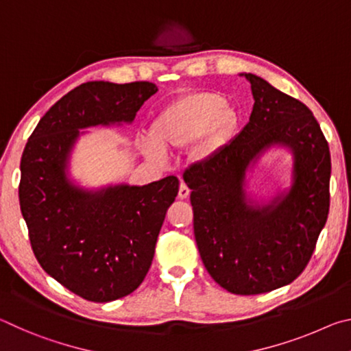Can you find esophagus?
<instances>
[{"label": "esophagus", "mask_w": 351, "mask_h": 351, "mask_svg": "<svg viewBox=\"0 0 351 351\" xmlns=\"http://www.w3.org/2000/svg\"><path fill=\"white\" fill-rule=\"evenodd\" d=\"M189 195H190V189L187 187V184L181 182L180 184V192H178V197H180L181 199H186V198H189Z\"/></svg>", "instance_id": "34e87169"}]
</instances>
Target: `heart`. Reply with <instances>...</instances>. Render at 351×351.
I'll list each match as a JSON object with an SVG mask.
<instances>
[{
	"label": "heart",
	"mask_w": 351,
	"mask_h": 351,
	"mask_svg": "<svg viewBox=\"0 0 351 351\" xmlns=\"http://www.w3.org/2000/svg\"><path fill=\"white\" fill-rule=\"evenodd\" d=\"M237 112L226 106L224 97L213 93H192L173 100L153 119L150 138L142 150L154 161H162V150H182L197 140L195 154L209 158L230 139Z\"/></svg>",
	"instance_id": "b5f03b06"
}]
</instances>
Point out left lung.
Returning a JSON list of instances; mask_svg holds the SVG:
<instances>
[{
    "mask_svg": "<svg viewBox=\"0 0 351 351\" xmlns=\"http://www.w3.org/2000/svg\"><path fill=\"white\" fill-rule=\"evenodd\" d=\"M254 108L235 139L184 171L192 190L193 230L206 269L232 294L269 293L299 277L330 209V148L311 110L254 74ZM295 153L288 195L258 208L245 203V169L271 145Z\"/></svg>",
    "mask_w": 351,
    "mask_h": 351,
    "instance_id": "1",
    "label": "left lung"
}]
</instances>
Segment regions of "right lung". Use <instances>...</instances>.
<instances>
[{"mask_svg":"<svg viewBox=\"0 0 351 351\" xmlns=\"http://www.w3.org/2000/svg\"><path fill=\"white\" fill-rule=\"evenodd\" d=\"M156 91L150 82L83 83L40 119L23 152L19 197L35 258L85 300L121 299L142 283L180 181L85 192L66 180L68 154L80 128L132 122Z\"/></svg>","mask_w":351,"mask_h":351,"instance_id":"obj_1","label":"right lung"}]
</instances>
